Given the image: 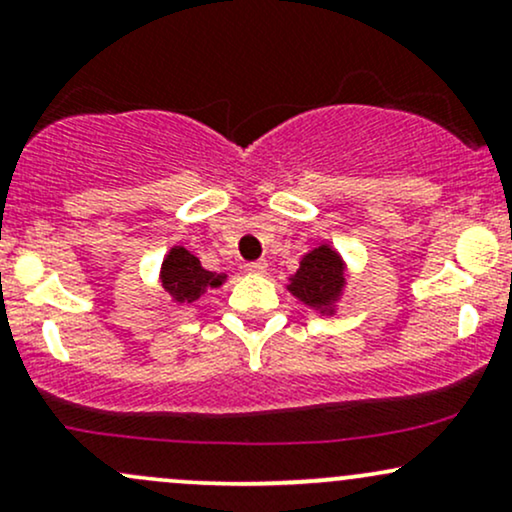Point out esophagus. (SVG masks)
<instances>
[{"instance_id": "34e87169", "label": "esophagus", "mask_w": 512, "mask_h": 512, "mask_svg": "<svg viewBox=\"0 0 512 512\" xmlns=\"http://www.w3.org/2000/svg\"><path fill=\"white\" fill-rule=\"evenodd\" d=\"M243 269L248 274H267V262H248Z\"/></svg>"}]
</instances>
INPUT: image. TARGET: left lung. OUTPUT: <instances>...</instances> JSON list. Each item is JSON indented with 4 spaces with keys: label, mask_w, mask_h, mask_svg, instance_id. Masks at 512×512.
I'll return each mask as SVG.
<instances>
[{
    "label": "left lung",
    "mask_w": 512,
    "mask_h": 512,
    "mask_svg": "<svg viewBox=\"0 0 512 512\" xmlns=\"http://www.w3.org/2000/svg\"><path fill=\"white\" fill-rule=\"evenodd\" d=\"M346 264L337 250L330 245H317L305 252L301 267L289 279V289L298 301L320 310L322 315H334V305L342 298L346 286Z\"/></svg>",
    "instance_id": "1"
}]
</instances>
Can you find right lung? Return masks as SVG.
Segmentation results:
<instances>
[{
	"label": "right lung",
	"instance_id": "right-lung-1",
	"mask_svg": "<svg viewBox=\"0 0 512 512\" xmlns=\"http://www.w3.org/2000/svg\"><path fill=\"white\" fill-rule=\"evenodd\" d=\"M161 286L175 303H195L204 291L219 289L226 281V274L209 272L202 267L199 257L192 255L182 245L170 248L161 264Z\"/></svg>",
	"mask_w": 512,
	"mask_h": 512
}]
</instances>
